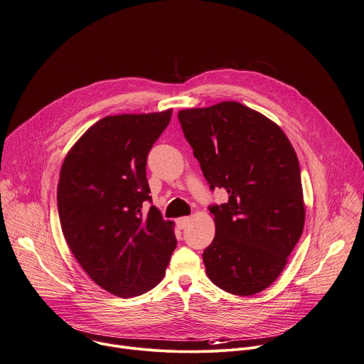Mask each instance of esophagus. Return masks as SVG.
<instances>
[{
    "instance_id": "1",
    "label": "esophagus",
    "mask_w": 364,
    "mask_h": 364,
    "mask_svg": "<svg viewBox=\"0 0 364 364\" xmlns=\"http://www.w3.org/2000/svg\"><path fill=\"white\" fill-rule=\"evenodd\" d=\"M176 223H177V227L183 230V228H186V227L188 225V223H190V217H180Z\"/></svg>"
}]
</instances>
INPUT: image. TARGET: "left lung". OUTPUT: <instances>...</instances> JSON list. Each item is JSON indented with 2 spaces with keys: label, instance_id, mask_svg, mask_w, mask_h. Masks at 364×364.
Listing matches in <instances>:
<instances>
[{
  "label": "left lung",
  "instance_id": "8db88e82",
  "mask_svg": "<svg viewBox=\"0 0 364 364\" xmlns=\"http://www.w3.org/2000/svg\"><path fill=\"white\" fill-rule=\"evenodd\" d=\"M177 117L210 188L228 193L227 203L208 207L215 235L203 253L205 273L227 293H260L280 276L303 232L296 151L276 123L235 101Z\"/></svg>",
  "mask_w": 364,
  "mask_h": 364
}]
</instances>
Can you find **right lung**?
<instances>
[{
  "mask_svg": "<svg viewBox=\"0 0 364 364\" xmlns=\"http://www.w3.org/2000/svg\"><path fill=\"white\" fill-rule=\"evenodd\" d=\"M171 109L104 117L68 151L57 188L67 245L84 272L123 299L156 287L177 246L173 223L151 205L147 156Z\"/></svg>",
  "mask_w": 364,
  "mask_h": 364,
  "instance_id": "right-lung-1",
  "label": "right lung"
}]
</instances>
